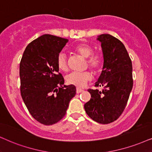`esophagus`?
Returning a JSON list of instances; mask_svg holds the SVG:
<instances>
[{"label": "esophagus", "mask_w": 152, "mask_h": 152, "mask_svg": "<svg viewBox=\"0 0 152 152\" xmlns=\"http://www.w3.org/2000/svg\"><path fill=\"white\" fill-rule=\"evenodd\" d=\"M83 91V90L80 89V88H76V93H81V92Z\"/></svg>", "instance_id": "obj_1"}]
</instances>
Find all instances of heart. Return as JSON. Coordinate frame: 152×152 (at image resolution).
<instances>
[{"mask_svg":"<svg viewBox=\"0 0 152 152\" xmlns=\"http://www.w3.org/2000/svg\"><path fill=\"white\" fill-rule=\"evenodd\" d=\"M74 51L80 54L84 58H88V64L94 71H98L102 64V59L98 54H93V50L88 44L81 43L75 46ZM57 65L62 72H66L68 69L66 56L64 53L59 54L57 58ZM92 75L90 72H73L66 77V81L71 85L78 88H83L88 81L92 80Z\"/></svg>","mask_w":152,"mask_h":152,"instance_id":"obj_1","label":"heart"}]
</instances>
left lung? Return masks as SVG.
I'll list each match as a JSON object with an SVG mask.
<instances>
[{"instance_id":"8db88e82","label":"left lung","mask_w":152,"mask_h":152,"mask_svg":"<svg viewBox=\"0 0 152 152\" xmlns=\"http://www.w3.org/2000/svg\"><path fill=\"white\" fill-rule=\"evenodd\" d=\"M97 40L101 43L104 63L95 86L103 90H88L91 98L84 109L95 121L108 124L121 116L129 98L133 85L132 62L126 47L118 38L101 34Z\"/></svg>"}]
</instances>
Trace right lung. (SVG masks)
<instances>
[{
    "label": "right lung",
    "mask_w": 152,
    "mask_h": 152,
    "mask_svg": "<svg viewBox=\"0 0 152 152\" xmlns=\"http://www.w3.org/2000/svg\"><path fill=\"white\" fill-rule=\"evenodd\" d=\"M69 40L44 34L28 44L20 64V91L28 111L46 126L56 124L66 114L76 87L64 86L57 58Z\"/></svg>",
    "instance_id": "1"
}]
</instances>
